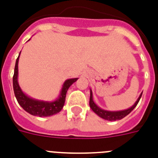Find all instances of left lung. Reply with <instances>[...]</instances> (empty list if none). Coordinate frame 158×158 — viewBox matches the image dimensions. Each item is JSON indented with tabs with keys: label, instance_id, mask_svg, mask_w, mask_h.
I'll return each mask as SVG.
<instances>
[{
	"label": "left lung",
	"instance_id": "1",
	"mask_svg": "<svg viewBox=\"0 0 158 158\" xmlns=\"http://www.w3.org/2000/svg\"><path fill=\"white\" fill-rule=\"evenodd\" d=\"M142 94L139 95V97L138 98L137 101L135 102V104L130 106V108L128 109H125V110H116V111H110V110H104V109H102L101 107H99L97 105L94 101V97H93V92H92V89H90V100H89V106L93 110H94V113H96L97 115H98L99 117L102 118L104 120H110V121H113V120H121L124 117H125L126 115H129L131 111H132L135 107L137 106V104L139 103L141 97H142Z\"/></svg>",
	"mask_w": 158,
	"mask_h": 158
}]
</instances>
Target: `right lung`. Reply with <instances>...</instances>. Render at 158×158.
Returning a JSON list of instances; mask_svg holds the SVG:
<instances>
[{
	"label": "right lung",
	"mask_w": 158,
	"mask_h": 158,
	"mask_svg": "<svg viewBox=\"0 0 158 158\" xmlns=\"http://www.w3.org/2000/svg\"><path fill=\"white\" fill-rule=\"evenodd\" d=\"M20 52H19L18 58L16 60L13 76L14 92H15V98L19 104L25 111L28 112L31 115H35V116L47 117V116H52L55 114L59 113L64 106L67 90L74 82L77 81L78 78L66 79L62 85L59 96L57 97V98L54 101H43V100L33 98L28 96L25 93H23L20 86H19V84L18 64Z\"/></svg>",
	"instance_id": "right-lung-1"
}]
</instances>
